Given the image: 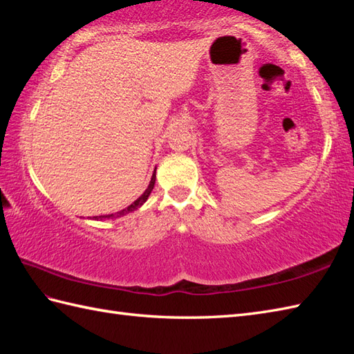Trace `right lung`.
Masks as SVG:
<instances>
[{
	"mask_svg": "<svg viewBox=\"0 0 354 354\" xmlns=\"http://www.w3.org/2000/svg\"><path fill=\"white\" fill-rule=\"evenodd\" d=\"M155 171H156V169H155ZM155 171H153V175H152V179H150V183H149V187L146 189V192L141 194V196L133 202V204H131L129 207L127 208H124V209H122V212H118L117 214H108V216H95V217H93V219H111V217H122V216H124V214H127V213H131V212H133V209H137V208H140L142 204H145V202L147 201V198H149V194L152 193V190H153V185H155V179H156V175H155Z\"/></svg>",
	"mask_w": 354,
	"mask_h": 354,
	"instance_id": "1",
	"label": "right lung"
}]
</instances>
